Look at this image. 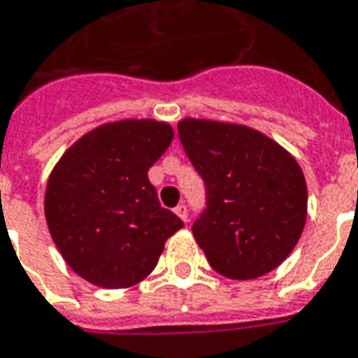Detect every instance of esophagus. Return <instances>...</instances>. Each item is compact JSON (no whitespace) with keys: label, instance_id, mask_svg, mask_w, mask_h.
Returning <instances> with one entry per match:
<instances>
[{"label":"esophagus","instance_id":"obj_1","mask_svg":"<svg viewBox=\"0 0 358 358\" xmlns=\"http://www.w3.org/2000/svg\"><path fill=\"white\" fill-rule=\"evenodd\" d=\"M174 213L178 215L180 219H182V221H184V222L187 221V207H186V205H184V203L178 205V207L174 209Z\"/></svg>","mask_w":358,"mask_h":358}]
</instances>
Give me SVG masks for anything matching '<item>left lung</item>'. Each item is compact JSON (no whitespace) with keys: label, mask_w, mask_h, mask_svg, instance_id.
<instances>
[{"label":"left lung","mask_w":358,"mask_h":358,"mask_svg":"<svg viewBox=\"0 0 358 358\" xmlns=\"http://www.w3.org/2000/svg\"><path fill=\"white\" fill-rule=\"evenodd\" d=\"M178 137L205 184V209L192 231L207 262L238 281L273 271L306 222L308 192L299 162L246 126L187 118Z\"/></svg>","instance_id":"obj_1"}]
</instances>
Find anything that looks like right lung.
<instances>
[{"mask_svg": "<svg viewBox=\"0 0 358 358\" xmlns=\"http://www.w3.org/2000/svg\"><path fill=\"white\" fill-rule=\"evenodd\" d=\"M164 122L124 120L92 129L50 174L44 213L75 273L104 289L143 281L184 227L159 203L147 172L172 143Z\"/></svg>", "mask_w": 358, "mask_h": 358, "instance_id": "right-lung-1", "label": "right lung"}]
</instances>
